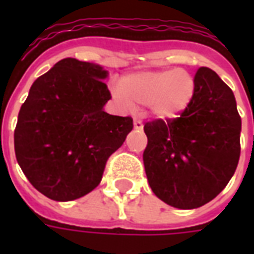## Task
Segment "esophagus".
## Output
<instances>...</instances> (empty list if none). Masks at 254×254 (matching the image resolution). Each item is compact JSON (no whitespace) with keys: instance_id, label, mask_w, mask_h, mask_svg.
<instances>
[{"instance_id":"34e87169","label":"esophagus","mask_w":254,"mask_h":254,"mask_svg":"<svg viewBox=\"0 0 254 254\" xmlns=\"http://www.w3.org/2000/svg\"><path fill=\"white\" fill-rule=\"evenodd\" d=\"M133 125H134V129H137V130H141L143 129V122L141 120H138V118H134V121H133Z\"/></svg>"}]
</instances>
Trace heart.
<instances>
[{"instance_id":"obj_1","label":"heart","mask_w":254,"mask_h":254,"mask_svg":"<svg viewBox=\"0 0 254 254\" xmlns=\"http://www.w3.org/2000/svg\"><path fill=\"white\" fill-rule=\"evenodd\" d=\"M120 99L127 106H148L158 118H174L193 99L196 83L185 69L140 72L122 78Z\"/></svg>"}]
</instances>
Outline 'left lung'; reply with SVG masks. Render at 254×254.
Wrapping results in <instances>:
<instances>
[{"instance_id": "8db88e82", "label": "left lung", "mask_w": 254, "mask_h": 254, "mask_svg": "<svg viewBox=\"0 0 254 254\" xmlns=\"http://www.w3.org/2000/svg\"><path fill=\"white\" fill-rule=\"evenodd\" d=\"M193 99L173 120L144 125L143 160L155 196L193 209L218 196L234 176L241 154V117L233 91L209 67L194 74Z\"/></svg>"}]
</instances>
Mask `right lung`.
I'll return each mask as SVG.
<instances>
[{"label": "right lung", "mask_w": 254, "mask_h": 254, "mask_svg": "<svg viewBox=\"0 0 254 254\" xmlns=\"http://www.w3.org/2000/svg\"><path fill=\"white\" fill-rule=\"evenodd\" d=\"M99 65L64 58L31 85L14 129L16 159L31 185L56 201L98 187L107 159L133 129L130 117L107 114L111 99Z\"/></svg>", "instance_id": "add662e5"}]
</instances>
